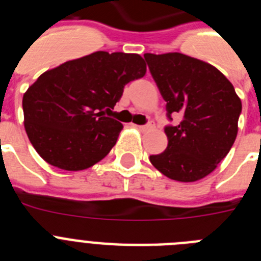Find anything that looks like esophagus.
Listing matches in <instances>:
<instances>
[{
    "instance_id": "esophagus-1",
    "label": "esophagus",
    "mask_w": 261,
    "mask_h": 261,
    "mask_svg": "<svg viewBox=\"0 0 261 261\" xmlns=\"http://www.w3.org/2000/svg\"><path fill=\"white\" fill-rule=\"evenodd\" d=\"M136 126H137L140 130H149V129L154 128V123H153V121H150V123L145 124V125H136Z\"/></svg>"
}]
</instances>
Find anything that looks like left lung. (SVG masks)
<instances>
[{
    "label": "left lung",
    "instance_id": "left-lung-1",
    "mask_svg": "<svg viewBox=\"0 0 261 261\" xmlns=\"http://www.w3.org/2000/svg\"><path fill=\"white\" fill-rule=\"evenodd\" d=\"M151 77L166 102V150L150 155L158 171L172 180L196 181L227 155L238 133L242 102L227 78L211 64L183 53H145Z\"/></svg>",
    "mask_w": 261,
    "mask_h": 261
}]
</instances>
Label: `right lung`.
I'll return each instance as SVG.
<instances>
[{"instance_id":"obj_1","label":"right lung","mask_w":261,"mask_h":261,"mask_svg":"<svg viewBox=\"0 0 261 261\" xmlns=\"http://www.w3.org/2000/svg\"><path fill=\"white\" fill-rule=\"evenodd\" d=\"M145 73L140 55L103 50L43 73L22 100L32 146L45 162L66 171L102 161L123 129L105 112L114 110L126 84Z\"/></svg>"}]
</instances>
